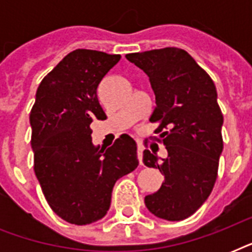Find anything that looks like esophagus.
Returning a JSON list of instances; mask_svg holds the SVG:
<instances>
[{
    "instance_id": "obj_1",
    "label": "esophagus",
    "mask_w": 252,
    "mask_h": 252,
    "mask_svg": "<svg viewBox=\"0 0 252 252\" xmlns=\"http://www.w3.org/2000/svg\"><path fill=\"white\" fill-rule=\"evenodd\" d=\"M142 152H144V146L138 142L137 144V157H138V162H140V165H142Z\"/></svg>"
}]
</instances>
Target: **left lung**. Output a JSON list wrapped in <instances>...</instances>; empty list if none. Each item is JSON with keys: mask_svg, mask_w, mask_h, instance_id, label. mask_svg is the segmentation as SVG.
Listing matches in <instances>:
<instances>
[{"mask_svg": "<svg viewBox=\"0 0 252 252\" xmlns=\"http://www.w3.org/2000/svg\"><path fill=\"white\" fill-rule=\"evenodd\" d=\"M126 57L149 77L156 94L149 120L158 124L154 140L167 149L162 162L144 150V163L159 168L165 178L157 192L145 196V205L167 221L188 219L211 195L223 149L216 86L184 49L167 47Z\"/></svg>", "mask_w": 252, "mask_h": 252, "instance_id": "left-lung-1", "label": "left lung"}]
</instances>
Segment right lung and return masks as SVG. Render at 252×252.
<instances>
[{
    "label": "right lung",
    "mask_w": 252,
    "mask_h": 252,
    "mask_svg": "<svg viewBox=\"0 0 252 252\" xmlns=\"http://www.w3.org/2000/svg\"><path fill=\"white\" fill-rule=\"evenodd\" d=\"M120 59L73 51L43 78L30 112L33 171L51 209L69 223L103 219L116 180L138 165L137 146L128 134L107 150L91 141V122L107 119L96 89Z\"/></svg>",
    "instance_id": "right-lung-1"
}]
</instances>
